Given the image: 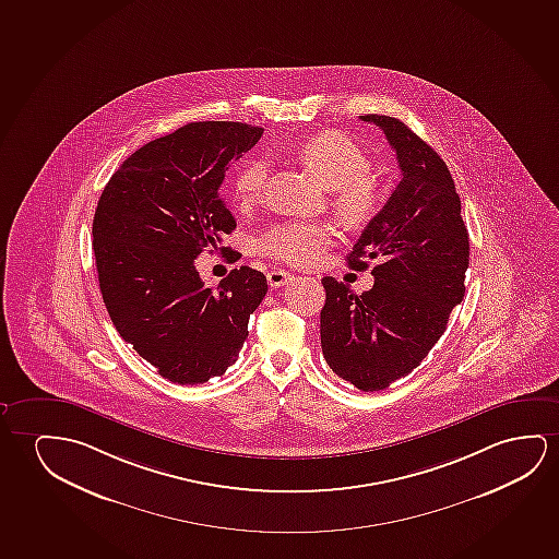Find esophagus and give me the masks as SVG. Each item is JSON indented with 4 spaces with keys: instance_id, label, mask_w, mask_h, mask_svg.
Here are the masks:
<instances>
[{
    "instance_id": "34e87169",
    "label": "esophagus",
    "mask_w": 559,
    "mask_h": 559,
    "mask_svg": "<svg viewBox=\"0 0 559 559\" xmlns=\"http://www.w3.org/2000/svg\"><path fill=\"white\" fill-rule=\"evenodd\" d=\"M294 275H290L288 271H283V269H273V271H269L267 281L273 288H281L284 284L290 283Z\"/></svg>"
}]
</instances>
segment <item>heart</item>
I'll use <instances>...</instances> for the list:
<instances>
[{
  "mask_svg": "<svg viewBox=\"0 0 559 559\" xmlns=\"http://www.w3.org/2000/svg\"><path fill=\"white\" fill-rule=\"evenodd\" d=\"M304 163L324 187L334 190V210L342 221L359 227L367 225L381 210V190L372 180L371 159L352 138L329 130L306 140L298 147ZM269 162L255 157L238 170L236 200L251 205L263 195L267 185ZM332 242L331 230L316 221H286L259 236L258 250L290 265H308Z\"/></svg>",
  "mask_w": 559,
  "mask_h": 559,
  "instance_id": "heart-1",
  "label": "heart"
}]
</instances>
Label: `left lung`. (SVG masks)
<instances>
[{
	"mask_svg": "<svg viewBox=\"0 0 559 559\" xmlns=\"http://www.w3.org/2000/svg\"><path fill=\"white\" fill-rule=\"evenodd\" d=\"M384 132L402 178L364 228L348 265L369 267L371 290L324 276L321 348L326 364L364 392L389 389L419 367L462 304L469 267V235L452 175L432 147L386 115H361Z\"/></svg>",
	"mask_w": 559,
	"mask_h": 559,
	"instance_id": "1",
	"label": "left lung"
}]
</instances>
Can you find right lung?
Segmentation results:
<instances>
[{
    "label": "right lung",
    "mask_w": 559,
    "mask_h": 559,
    "mask_svg": "<svg viewBox=\"0 0 559 559\" xmlns=\"http://www.w3.org/2000/svg\"><path fill=\"white\" fill-rule=\"evenodd\" d=\"M261 127L190 122L122 162L92 223L97 281L115 329L163 379L200 384L221 377L248 338L267 294L255 269H233L210 288L195 259L223 251L236 228L221 198L228 165L258 144Z\"/></svg>",
    "instance_id": "right-lung-1"
}]
</instances>
